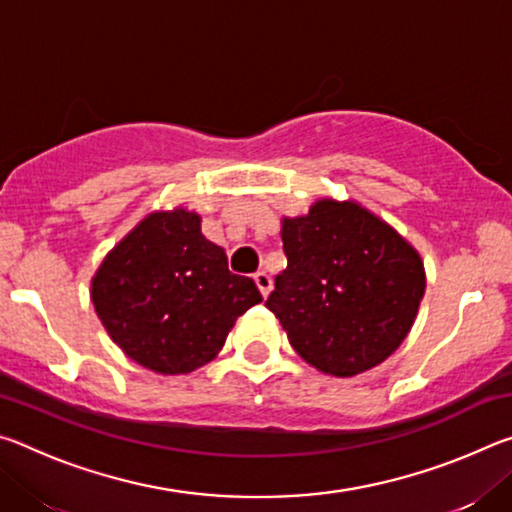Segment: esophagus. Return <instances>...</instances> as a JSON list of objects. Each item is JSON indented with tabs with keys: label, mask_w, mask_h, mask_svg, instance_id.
I'll return each mask as SVG.
<instances>
[{
	"label": "esophagus",
	"mask_w": 512,
	"mask_h": 512,
	"mask_svg": "<svg viewBox=\"0 0 512 512\" xmlns=\"http://www.w3.org/2000/svg\"><path fill=\"white\" fill-rule=\"evenodd\" d=\"M253 277H255V284H257V289L262 291V296L266 298L268 293H271V289H273V280H271V275H268L266 271H257Z\"/></svg>",
	"instance_id": "esophagus-1"
}]
</instances>
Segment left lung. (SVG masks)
I'll use <instances>...</instances> for the list:
<instances>
[{"label": "left lung", "instance_id": "left-lung-1", "mask_svg": "<svg viewBox=\"0 0 512 512\" xmlns=\"http://www.w3.org/2000/svg\"><path fill=\"white\" fill-rule=\"evenodd\" d=\"M287 268L266 307L302 359L325 375L379 366L411 332L424 266L409 241L354 201L320 198L282 221Z\"/></svg>", "mask_w": 512, "mask_h": 512}]
</instances>
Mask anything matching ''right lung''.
<instances>
[{"instance_id":"right-lung-1","label":"right lung","mask_w":512,"mask_h":512,"mask_svg":"<svg viewBox=\"0 0 512 512\" xmlns=\"http://www.w3.org/2000/svg\"><path fill=\"white\" fill-rule=\"evenodd\" d=\"M92 302L124 354L160 375H185L219 354L262 293L228 271L201 216L176 207L149 214L110 250L92 277Z\"/></svg>"}]
</instances>
